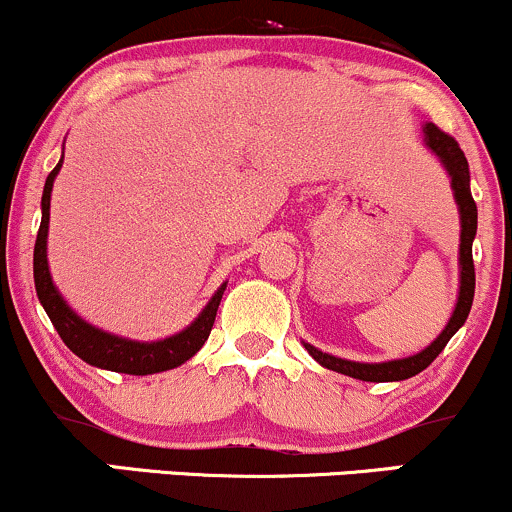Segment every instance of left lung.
I'll return each mask as SVG.
<instances>
[{"label":"left lung","mask_w":512,"mask_h":512,"mask_svg":"<svg viewBox=\"0 0 512 512\" xmlns=\"http://www.w3.org/2000/svg\"><path fill=\"white\" fill-rule=\"evenodd\" d=\"M424 137L426 146L440 158L445 170L450 175L452 192H455V202L460 207V296H457L455 310H452V317L445 325V330L438 334L436 342L426 346L419 354L397 358V361H385V363H358V361H346V358H337L332 354H322L315 346L305 344L308 354L315 358L320 366L337 370V373L349 375V378L366 380V383H392V380H407L411 375L421 373V370L428 368L433 363L440 351L445 349V344L450 342L452 334H455L467 320L469 310H472L474 301V260H472V243L474 236H477V204H474L472 190H469V163L464 158L460 144L445 134L443 129H438L433 122H426L424 125Z\"/></svg>","instance_id":"obj_1"}]
</instances>
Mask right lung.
Returning <instances> with one entry per match:
<instances>
[{
  "mask_svg": "<svg viewBox=\"0 0 512 512\" xmlns=\"http://www.w3.org/2000/svg\"><path fill=\"white\" fill-rule=\"evenodd\" d=\"M62 161L52 168V173L45 180L43 190V219H40L38 238H35L33 250V279L35 291H38L40 303H43L45 313H48L50 322L55 325L57 334L62 342L74 351L81 361L91 363L96 368L115 370V373L127 375H151L161 373V370L178 368L185 361L202 349L204 342L209 339L211 327H214L216 310H219L221 296L226 291V284L211 296V301L204 305L202 313L190 327L173 334V337L161 339V342H134V339L115 337V334L98 330V327L88 325L79 315L69 308L67 301L60 296L57 286L52 284L50 267H48V223H50V195H52V182H55L57 173H60Z\"/></svg>",
  "mask_w": 512,
  "mask_h": 512,
  "instance_id": "obj_1",
  "label": "right lung"
}]
</instances>
